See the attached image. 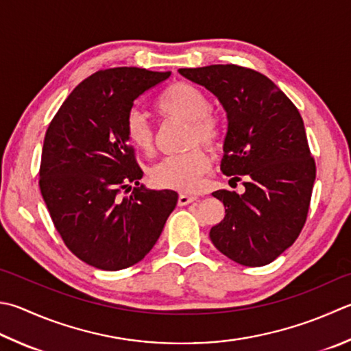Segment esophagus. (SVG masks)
<instances>
[{"instance_id":"1","label":"esophagus","mask_w":351,"mask_h":351,"mask_svg":"<svg viewBox=\"0 0 351 351\" xmlns=\"http://www.w3.org/2000/svg\"><path fill=\"white\" fill-rule=\"evenodd\" d=\"M197 195H188V194H180L178 195V204H180V206H184V204H189V203H193V202H195L197 200Z\"/></svg>"}]
</instances>
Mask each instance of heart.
I'll return each instance as SVG.
<instances>
[{"label": "heart", "instance_id": "heart-1", "mask_svg": "<svg viewBox=\"0 0 351 351\" xmlns=\"http://www.w3.org/2000/svg\"><path fill=\"white\" fill-rule=\"evenodd\" d=\"M157 110L165 119H182L189 123L188 147L200 142L208 148H215L221 141L223 125L203 90L193 84L178 82L171 85L158 97ZM125 136L128 142L145 154L154 149V130L141 111H131L125 121ZM210 160L202 147L191 148L186 153L162 158L149 169V177L156 186L177 189L182 193L195 191L202 177L208 173Z\"/></svg>", "mask_w": 351, "mask_h": 351}]
</instances>
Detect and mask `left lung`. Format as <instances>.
<instances>
[{"label":"left lung","mask_w":351,"mask_h":351,"mask_svg":"<svg viewBox=\"0 0 351 351\" xmlns=\"http://www.w3.org/2000/svg\"><path fill=\"white\" fill-rule=\"evenodd\" d=\"M178 71L220 99L228 113L220 169L246 188L241 195L213 193L226 209L210 229V241L243 266L272 263L301 234L316 177L300 111L252 69L217 64Z\"/></svg>","instance_id":"obj_1"}]
</instances>
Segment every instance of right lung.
<instances>
[{"label": "right lung", "instance_id": "right-lung-1", "mask_svg": "<svg viewBox=\"0 0 351 351\" xmlns=\"http://www.w3.org/2000/svg\"><path fill=\"white\" fill-rule=\"evenodd\" d=\"M169 75L99 70L71 91L49 123L39 189L65 246L96 269L121 270L141 261L177 204L176 191L138 186L143 171L125 136L136 99Z\"/></svg>", "mask_w": 351, "mask_h": 351}]
</instances>
